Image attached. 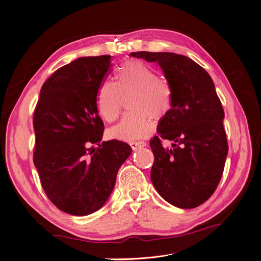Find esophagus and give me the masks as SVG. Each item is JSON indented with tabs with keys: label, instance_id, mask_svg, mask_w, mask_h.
<instances>
[{
	"label": "esophagus",
	"instance_id": "34e87169",
	"mask_svg": "<svg viewBox=\"0 0 261 261\" xmlns=\"http://www.w3.org/2000/svg\"><path fill=\"white\" fill-rule=\"evenodd\" d=\"M129 146L132 147L133 150H137L141 147H146L147 144L145 143V141H132V143H129Z\"/></svg>",
	"mask_w": 261,
	"mask_h": 261
}]
</instances>
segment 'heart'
<instances>
[{"label":"heart","instance_id":"1","mask_svg":"<svg viewBox=\"0 0 261 261\" xmlns=\"http://www.w3.org/2000/svg\"><path fill=\"white\" fill-rule=\"evenodd\" d=\"M132 94L127 107L130 112L109 130L114 139L132 141L149 135L152 121L160 120L172 107V90L167 82L160 80L151 67L132 60L117 69L115 83H101L97 91V108L100 115L113 122L120 114L122 97Z\"/></svg>","mask_w":261,"mask_h":261}]
</instances>
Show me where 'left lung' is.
Returning a JSON list of instances; mask_svg holds the SVG:
<instances>
[{"mask_svg":"<svg viewBox=\"0 0 261 261\" xmlns=\"http://www.w3.org/2000/svg\"><path fill=\"white\" fill-rule=\"evenodd\" d=\"M133 58L159 64L172 90V107L150 140L154 155L151 181L173 206L193 209L208 200L223 174L227 140L224 111L210 75L185 55L133 52ZM161 139L173 141L165 149Z\"/></svg>","mask_w":261,"mask_h":261,"instance_id":"obj_1","label":"left lung"}]
</instances>
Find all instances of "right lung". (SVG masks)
Returning <instances> with one entry per match:
<instances>
[{
    "label": "right lung",
    "instance_id": "right-lung-1",
    "mask_svg": "<svg viewBox=\"0 0 261 261\" xmlns=\"http://www.w3.org/2000/svg\"><path fill=\"white\" fill-rule=\"evenodd\" d=\"M110 67L111 55L80 58L62 66L43 84L35 109V167L48 198L73 216L103 206L132 152L116 139L100 144L105 125L96 97Z\"/></svg>",
    "mask_w": 261,
    "mask_h": 261
}]
</instances>
